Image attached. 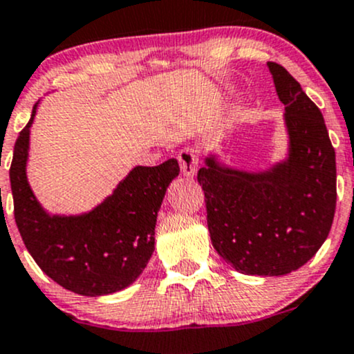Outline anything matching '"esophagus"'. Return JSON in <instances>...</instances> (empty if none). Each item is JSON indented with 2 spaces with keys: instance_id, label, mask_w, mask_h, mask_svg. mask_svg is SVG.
Returning <instances> with one entry per match:
<instances>
[{
  "instance_id": "obj_1",
  "label": "esophagus",
  "mask_w": 354,
  "mask_h": 354,
  "mask_svg": "<svg viewBox=\"0 0 354 354\" xmlns=\"http://www.w3.org/2000/svg\"><path fill=\"white\" fill-rule=\"evenodd\" d=\"M178 160H180V167L183 176L194 178L197 174L198 167V154L194 151V149L187 147L181 149L180 154H178Z\"/></svg>"
}]
</instances>
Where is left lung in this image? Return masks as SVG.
I'll return each instance as SVG.
<instances>
[{
    "mask_svg": "<svg viewBox=\"0 0 354 354\" xmlns=\"http://www.w3.org/2000/svg\"><path fill=\"white\" fill-rule=\"evenodd\" d=\"M284 104L286 157L266 171L205 157L197 180L216 252L246 276H286L329 236L335 212V152L320 109L286 68L267 63Z\"/></svg>",
    "mask_w": 354,
    "mask_h": 354,
    "instance_id": "left-lung-1",
    "label": "left lung"
}]
</instances>
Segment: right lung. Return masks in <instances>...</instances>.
<instances>
[{
  "label": "right lung",
  "mask_w": 354,
  "mask_h": 354,
  "mask_svg": "<svg viewBox=\"0 0 354 354\" xmlns=\"http://www.w3.org/2000/svg\"><path fill=\"white\" fill-rule=\"evenodd\" d=\"M20 131L13 151L12 183L15 223L42 272L68 291L102 296L137 281L154 253L157 212L171 181L180 174L176 159L159 166H135L101 203L88 212L51 214L27 180L30 127Z\"/></svg>",
  "instance_id": "right-lung-1"
}]
</instances>
